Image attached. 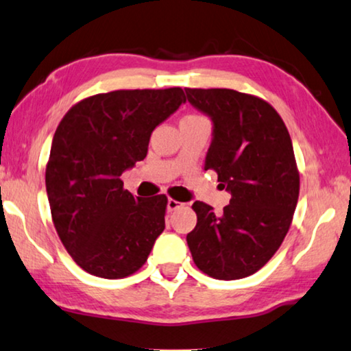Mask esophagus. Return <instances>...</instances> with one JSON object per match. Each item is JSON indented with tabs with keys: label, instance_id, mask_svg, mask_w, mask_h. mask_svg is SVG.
<instances>
[{
	"label": "esophagus",
	"instance_id": "34e87169",
	"mask_svg": "<svg viewBox=\"0 0 351 351\" xmlns=\"http://www.w3.org/2000/svg\"><path fill=\"white\" fill-rule=\"evenodd\" d=\"M182 204L181 202H178V200H175V199H169L167 200V210L169 211H175L176 208H180Z\"/></svg>",
	"mask_w": 351,
	"mask_h": 351
}]
</instances>
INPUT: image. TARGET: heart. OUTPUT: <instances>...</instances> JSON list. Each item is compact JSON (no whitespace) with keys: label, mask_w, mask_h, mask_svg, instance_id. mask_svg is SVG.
<instances>
[{"label":"heart","mask_w":351,"mask_h":351,"mask_svg":"<svg viewBox=\"0 0 351 351\" xmlns=\"http://www.w3.org/2000/svg\"><path fill=\"white\" fill-rule=\"evenodd\" d=\"M191 117H197V116H186L184 119H191Z\"/></svg>","instance_id":"heart-1"}]
</instances>
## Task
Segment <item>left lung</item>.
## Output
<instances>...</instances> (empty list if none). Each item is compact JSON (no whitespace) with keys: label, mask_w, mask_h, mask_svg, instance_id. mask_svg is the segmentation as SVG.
Segmentation results:
<instances>
[{"label":"left lung","mask_w":351,"mask_h":351,"mask_svg":"<svg viewBox=\"0 0 351 351\" xmlns=\"http://www.w3.org/2000/svg\"><path fill=\"white\" fill-rule=\"evenodd\" d=\"M213 122L205 170L232 195L223 215L194 202L192 259L216 280H239L269 263L288 234L299 199V171L283 119L267 101L232 88H184Z\"/></svg>","instance_id":"left-lung-1"}]
</instances>
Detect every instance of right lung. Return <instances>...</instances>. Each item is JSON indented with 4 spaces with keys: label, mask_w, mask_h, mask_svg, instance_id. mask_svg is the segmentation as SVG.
<instances>
[{
    "label": "right lung",
    "mask_w": 351,
    "mask_h": 351,
    "mask_svg": "<svg viewBox=\"0 0 351 351\" xmlns=\"http://www.w3.org/2000/svg\"><path fill=\"white\" fill-rule=\"evenodd\" d=\"M182 103L180 87L98 93L58 124L47 199L63 246L86 272L110 280L132 275L164 232L167 197L132 195L121 175L145 159L152 130Z\"/></svg>",
    "instance_id": "1"
}]
</instances>
